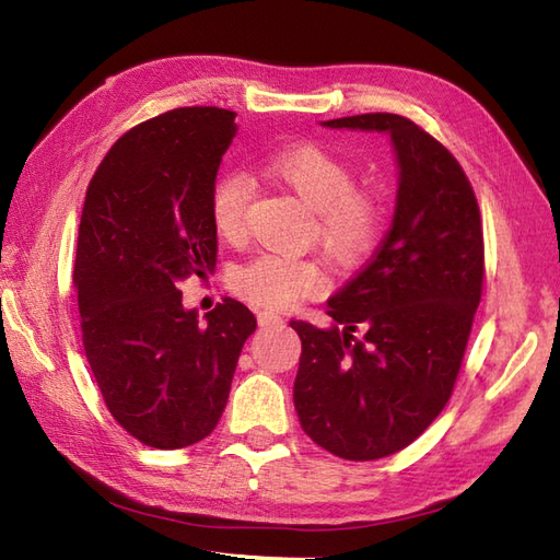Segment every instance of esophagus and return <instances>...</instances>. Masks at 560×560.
<instances>
[{"label": "esophagus", "mask_w": 560, "mask_h": 560, "mask_svg": "<svg viewBox=\"0 0 560 560\" xmlns=\"http://www.w3.org/2000/svg\"><path fill=\"white\" fill-rule=\"evenodd\" d=\"M259 325L269 327V329H281L287 323H283V317L273 315V313H259Z\"/></svg>", "instance_id": "1"}]
</instances>
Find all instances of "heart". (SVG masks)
I'll list each match as a JSON object with an SVG mask.
<instances>
[{
    "mask_svg": "<svg viewBox=\"0 0 560 560\" xmlns=\"http://www.w3.org/2000/svg\"><path fill=\"white\" fill-rule=\"evenodd\" d=\"M269 173L287 185L315 213V237L339 265L361 261L377 237L380 205L373 192L355 189L351 165L313 144L291 147L269 159ZM253 183L243 173H223L211 189V223L223 241L245 235ZM245 301L269 311H283L307 295L327 289V273L313 259L281 253L259 255L233 277Z\"/></svg>",
    "mask_w": 560,
    "mask_h": 560,
    "instance_id": "b5f03b06",
    "label": "heart"
}]
</instances>
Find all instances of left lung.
Masks as SVG:
<instances>
[{"mask_svg": "<svg viewBox=\"0 0 560 560\" xmlns=\"http://www.w3.org/2000/svg\"><path fill=\"white\" fill-rule=\"evenodd\" d=\"M323 127L383 132L397 163L389 231L327 301L331 325L291 323L303 343L293 383L303 431L331 455L368 462L411 445L452 395L481 301V217L457 159L407 117Z\"/></svg>", "mask_w": 560, "mask_h": 560, "instance_id": "1", "label": "left lung"}]
</instances>
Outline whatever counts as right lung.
<instances>
[{
    "instance_id": "right-lung-1",
    "label": "right lung",
    "mask_w": 560,
    "mask_h": 560,
    "mask_svg": "<svg viewBox=\"0 0 560 560\" xmlns=\"http://www.w3.org/2000/svg\"><path fill=\"white\" fill-rule=\"evenodd\" d=\"M235 132L223 108L163 113L117 139L86 189L74 259L83 351L115 421L149 447H187L217 428L257 327L233 299L201 323L177 289L217 269L209 201Z\"/></svg>"
}]
</instances>
